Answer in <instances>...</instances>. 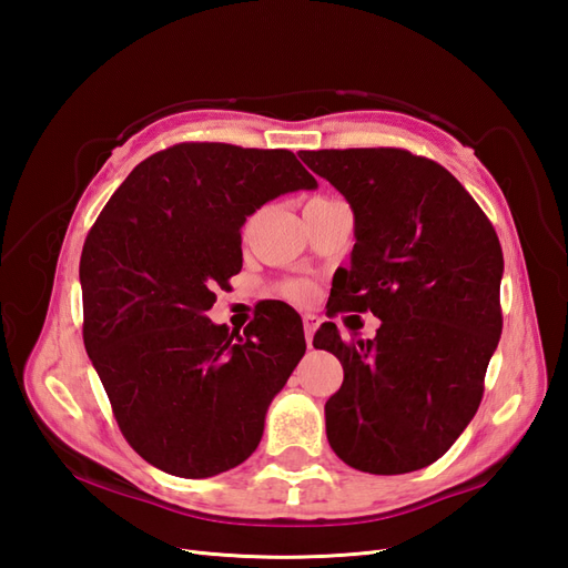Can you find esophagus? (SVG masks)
Returning <instances> with one entry per match:
<instances>
[{"label": "esophagus", "mask_w": 568, "mask_h": 568, "mask_svg": "<svg viewBox=\"0 0 568 568\" xmlns=\"http://www.w3.org/2000/svg\"><path fill=\"white\" fill-rule=\"evenodd\" d=\"M317 326H320V317L317 315H303V332H305V343H307V348H311V343H313V336H315V332H317Z\"/></svg>", "instance_id": "esophagus-1"}]
</instances>
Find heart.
<instances>
[{"mask_svg": "<svg viewBox=\"0 0 568 568\" xmlns=\"http://www.w3.org/2000/svg\"><path fill=\"white\" fill-rule=\"evenodd\" d=\"M282 296L291 303H311L315 298V286L305 280H291L282 286Z\"/></svg>", "mask_w": 568, "mask_h": 568, "instance_id": "heart-1", "label": "heart"}]
</instances>
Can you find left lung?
Segmentation results:
<instances>
[{"instance_id": "1", "label": "left lung", "mask_w": 568, "mask_h": 568, "mask_svg": "<svg viewBox=\"0 0 568 568\" xmlns=\"http://www.w3.org/2000/svg\"><path fill=\"white\" fill-rule=\"evenodd\" d=\"M355 215L351 267L326 315L374 313L369 341L324 322L343 384L324 405L326 438L353 469L407 474L443 457L474 419L503 334V248L490 220L443 165L405 149L301 151Z\"/></svg>"}]
</instances>
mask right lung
Listing matches in <instances>:
<instances>
[{
    "instance_id": "add662e5",
    "label": "right lung",
    "mask_w": 568,
    "mask_h": 568,
    "mask_svg": "<svg viewBox=\"0 0 568 568\" xmlns=\"http://www.w3.org/2000/svg\"><path fill=\"white\" fill-rule=\"evenodd\" d=\"M317 180L286 149L175 144L136 165L80 257L84 348L134 453L180 478L251 457L305 353L303 324L270 307L244 334L203 313L242 270V227Z\"/></svg>"
}]
</instances>
